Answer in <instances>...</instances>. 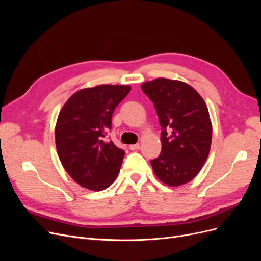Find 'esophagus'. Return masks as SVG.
I'll list each match as a JSON object with an SVG mask.
<instances>
[{
	"mask_svg": "<svg viewBox=\"0 0 261 261\" xmlns=\"http://www.w3.org/2000/svg\"><path fill=\"white\" fill-rule=\"evenodd\" d=\"M139 144H135V145H129L128 146V148L130 149V150H137V149H139Z\"/></svg>",
	"mask_w": 261,
	"mask_h": 261,
	"instance_id": "34e87169",
	"label": "esophagus"
}]
</instances>
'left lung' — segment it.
Listing matches in <instances>:
<instances>
[{
  "instance_id": "1",
  "label": "left lung",
  "mask_w": 261,
  "mask_h": 261,
  "mask_svg": "<svg viewBox=\"0 0 261 261\" xmlns=\"http://www.w3.org/2000/svg\"><path fill=\"white\" fill-rule=\"evenodd\" d=\"M153 102L162 127L160 155L150 160L156 177L169 186L191 181L206 162L212 125L208 108L193 87L167 78L141 85Z\"/></svg>"
}]
</instances>
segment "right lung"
<instances>
[{"label": "right lung", "instance_id": "1", "mask_svg": "<svg viewBox=\"0 0 261 261\" xmlns=\"http://www.w3.org/2000/svg\"><path fill=\"white\" fill-rule=\"evenodd\" d=\"M129 86L100 85L77 91L62 108L55 126L60 160L76 183L103 191L115 180L125 151L106 137Z\"/></svg>", "mask_w": 261, "mask_h": 261}]
</instances>
